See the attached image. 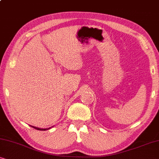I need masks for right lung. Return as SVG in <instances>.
I'll list each match as a JSON object with an SVG mask.
<instances>
[{
	"label": "right lung",
	"instance_id": "right-lung-1",
	"mask_svg": "<svg viewBox=\"0 0 159 159\" xmlns=\"http://www.w3.org/2000/svg\"><path fill=\"white\" fill-rule=\"evenodd\" d=\"M33 128H34L36 129H38V130H47V129H49L50 128V127H49V128H46V129H43V128H39V127H34V126H31Z\"/></svg>",
	"mask_w": 159,
	"mask_h": 159
}]
</instances>
